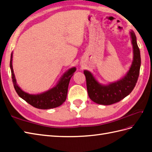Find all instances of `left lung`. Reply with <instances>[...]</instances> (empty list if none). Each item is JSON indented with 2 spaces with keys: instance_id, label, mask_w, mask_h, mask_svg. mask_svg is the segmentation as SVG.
Segmentation results:
<instances>
[{
  "instance_id": "obj_1",
  "label": "left lung",
  "mask_w": 152,
  "mask_h": 152,
  "mask_svg": "<svg viewBox=\"0 0 152 152\" xmlns=\"http://www.w3.org/2000/svg\"><path fill=\"white\" fill-rule=\"evenodd\" d=\"M130 34L134 49V61L129 71L122 80L108 85H102L95 80L91 72L84 71L88 94L94 102L104 105L118 103L130 94L134 88L139 75L141 55L135 34L133 31Z\"/></svg>"
}]
</instances>
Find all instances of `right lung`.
<instances>
[{
	"label": "right lung",
	"instance_id": "1",
	"mask_svg": "<svg viewBox=\"0 0 152 152\" xmlns=\"http://www.w3.org/2000/svg\"><path fill=\"white\" fill-rule=\"evenodd\" d=\"M12 58L13 54H11L10 60L11 77H12V81L15 91L20 98L31 105L40 109H49V108H55L60 106L65 102L67 98L70 80L76 70L75 67L70 69L67 72H65L55 87L40 94L32 95L22 91V89L17 85L12 67Z\"/></svg>",
	"mask_w": 152,
	"mask_h": 152
}]
</instances>
